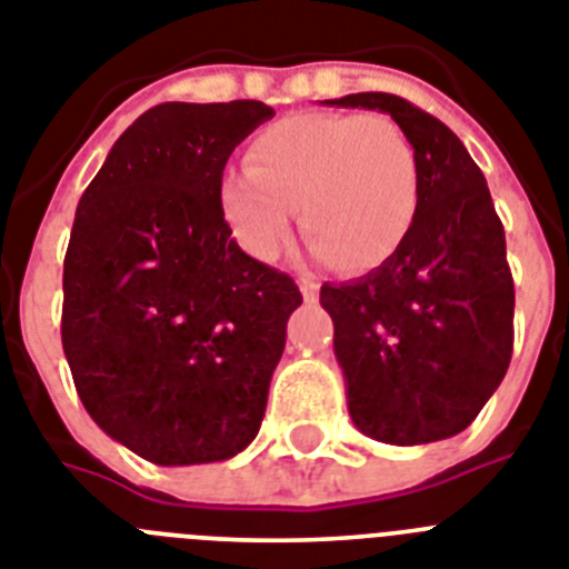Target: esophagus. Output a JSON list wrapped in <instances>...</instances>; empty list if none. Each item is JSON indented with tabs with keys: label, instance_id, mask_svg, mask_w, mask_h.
<instances>
[{
	"label": "esophagus",
	"instance_id": "34e87169",
	"mask_svg": "<svg viewBox=\"0 0 569 569\" xmlns=\"http://www.w3.org/2000/svg\"><path fill=\"white\" fill-rule=\"evenodd\" d=\"M300 295L307 303H318V283L309 280V277H300Z\"/></svg>",
	"mask_w": 569,
	"mask_h": 569
}]
</instances>
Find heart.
Masks as SVG:
<instances>
[{
    "label": "heart",
    "instance_id": "b5f03b06",
    "mask_svg": "<svg viewBox=\"0 0 569 569\" xmlns=\"http://www.w3.org/2000/svg\"><path fill=\"white\" fill-rule=\"evenodd\" d=\"M419 190L417 147L393 118L300 112L257 132L246 170L219 181V211L257 260L280 254L298 211L312 254L361 274L405 246Z\"/></svg>",
    "mask_w": 569,
    "mask_h": 569
}]
</instances>
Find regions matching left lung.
I'll return each mask as SVG.
<instances>
[{
    "label": "left lung",
    "mask_w": 569,
    "mask_h": 569,
    "mask_svg": "<svg viewBox=\"0 0 569 569\" xmlns=\"http://www.w3.org/2000/svg\"><path fill=\"white\" fill-rule=\"evenodd\" d=\"M329 107L388 112L417 147L422 190L405 246L347 283H323L356 428L390 446L466 431L512 358L515 283L489 184L460 138L388 92Z\"/></svg>",
    "instance_id": "8db88e82"
}]
</instances>
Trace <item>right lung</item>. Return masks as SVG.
<instances>
[{"instance_id": "obj_1", "label": "right lung", "mask_w": 569, "mask_h": 569, "mask_svg": "<svg viewBox=\"0 0 569 569\" xmlns=\"http://www.w3.org/2000/svg\"><path fill=\"white\" fill-rule=\"evenodd\" d=\"M260 100L159 103L83 190L63 262V352L89 417L156 466L231 460L257 437L300 307L219 211Z\"/></svg>"}]
</instances>
